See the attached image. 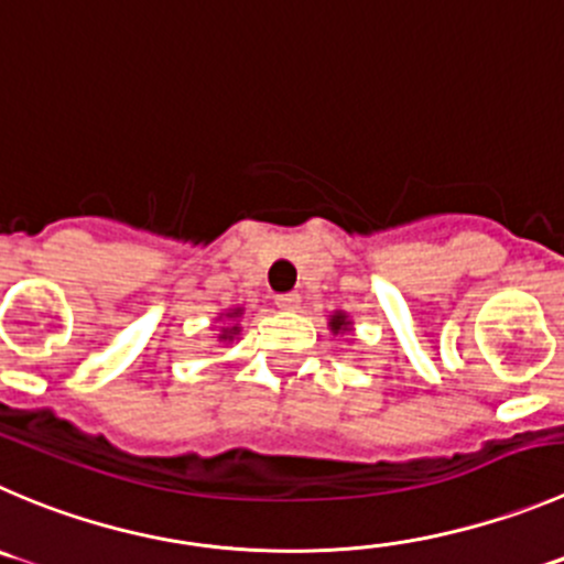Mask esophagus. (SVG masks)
<instances>
[{
	"label": "esophagus",
	"mask_w": 564,
	"mask_h": 564,
	"mask_svg": "<svg viewBox=\"0 0 564 564\" xmlns=\"http://www.w3.org/2000/svg\"><path fill=\"white\" fill-rule=\"evenodd\" d=\"M299 302H302L299 293H279V296L273 299V304H276L279 310H296Z\"/></svg>",
	"instance_id": "esophagus-1"
}]
</instances>
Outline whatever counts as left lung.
<instances>
[{"label": "left lung", "instance_id": "1", "mask_svg": "<svg viewBox=\"0 0 564 564\" xmlns=\"http://www.w3.org/2000/svg\"><path fill=\"white\" fill-rule=\"evenodd\" d=\"M329 326H332V332H335V335H343V332L351 329V321H348L346 313H335L329 318Z\"/></svg>", "mask_w": 564, "mask_h": 564}]
</instances>
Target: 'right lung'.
I'll use <instances>...</instances> for the list:
<instances>
[{
	"instance_id": "add662e5",
	"label": "right lung",
	"mask_w": 564,
	"mask_h": 564,
	"mask_svg": "<svg viewBox=\"0 0 564 564\" xmlns=\"http://www.w3.org/2000/svg\"><path fill=\"white\" fill-rule=\"evenodd\" d=\"M224 315H227V326H224V329H221L218 340L227 343V340H235V337L240 335V324H235V321H238L240 315H243V310L235 307V310H229V313H224Z\"/></svg>"
}]
</instances>
